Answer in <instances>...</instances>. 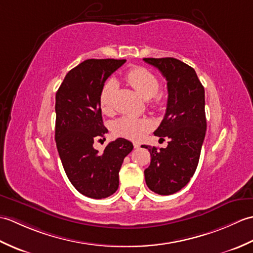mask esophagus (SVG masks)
Here are the masks:
<instances>
[{"label": "esophagus", "instance_id": "1", "mask_svg": "<svg viewBox=\"0 0 253 253\" xmlns=\"http://www.w3.org/2000/svg\"><path fill=\"white\" fill-rule=\"evenodd\" d=\"M139 147H140V143H139V142H133V148L138 149Z\"/></svg>", "mask_w": 253, "mask_h": 253}]
</instances>
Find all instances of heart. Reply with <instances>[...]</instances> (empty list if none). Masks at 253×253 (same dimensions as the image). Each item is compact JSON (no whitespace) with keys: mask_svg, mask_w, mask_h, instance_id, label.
<instances>
[{"mask_svg":"<svg viewBox=\"0 0 253 253\" xmlns=\"http://www.w3.org/2000/svg\"><path fill=\"white\" fill-rule=\"evenodd\" d=\"M126 82L135 89L144 99L153 98L152 104L158 106L165 102V94L159 93L160 82L155 75L144 67H135L130 69L125 76ZM116 89L114 80H109L101 90L100 106L102 112L110 113L112 111L113 95ZM151 128V123L148 120H138V118L123 116L113 124V132L117 137H123L131 140H138L143 133Z\"/></svg>","mask_w":253,"mask_h":253,"instance_id":"1","label":"heart"}]
</instances>
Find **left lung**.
<instances>
[{
    "label": "left lung",
    "instance_id": "1",
    "mask_svg": "<svg viewBox=\"0 0 253 253\" xmlns=\"http://www.w3.org/2000/svg\"><path fill=\"white\" fill-rule=\"evenodd\" d=\"M143 61L168 80L166 113L154 135L169 139L168 147L160 150L142 147L151 154L144 177L150 190L169 196L184 188L197 169L207 130L204 88L195 69L174 57Z\"/></svg>",
    "mask_w": 253,
    "mask_h": 253
}]
</instances>
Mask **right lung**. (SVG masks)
I'll return each instance as SVG.
<instances>
[{
  "label": "right lung",
  "mask_w": 253,
  "mask_h": 253,
  "mask_svg": "<svg viewBox=\"0 0 253 253\" xmlns=\"http://www.w3.org/2000/svg\"><path fill=\"white\" fill-rule=\"evenodd\" d=\"M126 60L84 61L69 71L55 96V141L64 170L82 195L103 199L118 188L123 161L133 148L118 138L103 153L93 148L96 139H104L107 129L102 121L100 93L105 80Z\"/></svg>",
  "instance_id": "1"
}]
</instances>
